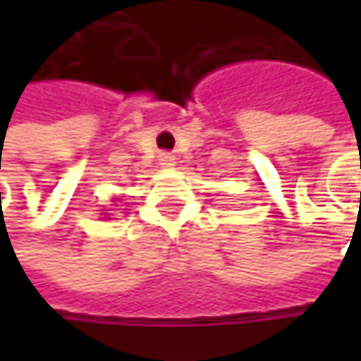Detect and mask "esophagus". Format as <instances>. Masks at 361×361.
<instances>
[{
	"mask_svg": "<svg viewBox=\"0 0 361 361\" xmlns=\"http://www.w3.org/2000/svg\"><path fill=\"white\" fill-rule=\"evenodd\" d=\"M159 163H161L163 167H173V165H176V157L169 154V152H163V154L159 157Z\"/></svg>",
	"mask_w": 361,
	"mask_h": 361,
	"instance_id": "obj_1",
	"label": "esophagus"
}]
</instances>
